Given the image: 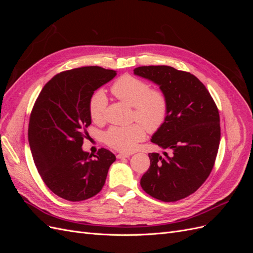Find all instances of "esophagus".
<instances>
[{
    "label": "esophagus",
    "mask_w": 253,
    "mask_h": 253,
    "mask_svg": "<svg viewBox=\"0 0 253 253\" xmlns=\"http://www.w3.org/2000/svg\"><path fill=\"white\" fill-rule=\"evenodd\" d=\"M131 156V154H125V153H119L117 155V158H127Z\"/></svg>",
    "instance_id": "obj_1"
}]
</instances>
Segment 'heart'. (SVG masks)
Returning a JSON list of instances; mask_svg holds the SVG:
<instances>
[{
	"label": "heart",
	"instance_id": "heart-1",
	"mask_svg": "<svg viewBox=\"0 0 253 253\" xmlns=\"http://www.w3.org/2000/svg\"><path fill=\"white\" fill-rule=\"evenodd\" d=\"M112 93L119 100L134 108V117L150 132H155L164 125L168 115V100L163 91L151 89L150 85L132 76H122L114 83ZM108 97L102 90L93 96L89 103L90 117L95 122L104 120ZM145 138L140 124L112 126L103 135L104 142L121 152H132Z\"/></svg>",
	"mask_w": 253,
	"mask_h": 253
}]
</instances>
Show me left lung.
Here are the masks:
<instances>
[{
  "mask_svg": "<svg viewBox=\"0 0 253 253\" xmlns=\"http://www.w3.org/2000/svg\"><path fill=\"white\" fill-rule=\"evenodd\" d=\"M134 75L155 83L167 97L166 121L151 141L172 152L170 156L150 153L141 188L159 201H179L194 193L212 171L220 139L218 110L192 74L151 65L135 68Z\"/></svg>",
  "mask_w": 253,
  "mask_h": 253,
  "instance_id": "obj_1",
  "label": "left lung"
}]
</instances>
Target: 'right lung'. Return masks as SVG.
I'll return each instance as SVG.
<instances>
[{
	"label": "right lung",
	"instance_id": "obj_1",
	"mask_svg": "<svg viewBox=\"0 0 253 253\" xmlns=\"http://www.w3.org/2000/svg\"><path fill=\"white\" fill-rule=\"evenodd\" d=\"M116 75L99 66L60 73L45 84L34 105L28 142L35 165L45 185L66 201L80 202L100 192L116 160L103 148L96 158L82 150L91 124V97Z\"/></svg>",
	"mask_w": 253,
	"mask_h": 253
}]
</instances>
